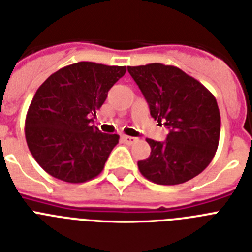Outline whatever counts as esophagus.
Here are the masks:
<instances>
[{
    "mask_svg": "<svg viewBox=\"0 0 252 252\" xmlns=\"http://www.w3.org/2000/svg\"><path fill=\"white\" fill-rule=\"evenodd\" d=\"M121 140L124 141L125 144H134L135 141H136V139L135 138H131V136H127V135H122L121 136Z\"/></svg>",
    "mask_w": 252,
    "mask_h": 252,
    "instance_id": "1",
    "label": "esophagus"
}]
</instances>
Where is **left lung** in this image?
Instances as JSON below:
<instances>
[{
  "mask_svg": "<svg viewBox=\"0 0 252 252\" xmlns=\"http://www.w3.org/2000/svg\"><path fill=\"white\" fill-rule=\"evenodd\" d=\"M149 105L151 116L168 128L165 141L147 139L151 156L138 162L141 175L161 186L186 183L213 161L220 136L216 99L178 66L152 63L127 66Z\"/></svg>",
  "mask_w": 252,
  "mask_h": 252,
  "instance_id": "1",
  "label": "left lung"
}]
</instances>
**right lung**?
<instances>
[{
  "mask_svg": "<svg viewBox=\"0 0 252 252\" xmlns=\"http://www.w3.org/2000/svg\"><path fill=\"white\" fill-rule=\"evenodd\" d=\"M125 73L126 66L80 62L53 73L38 87L27 112L26 139L47 174L66 183H85L103 171L120 136L100 132L91 117Z\"/></svg>",
  "mask_w": 252,
  "mask_h": 252,
  "instance_id": "add662e5",
  "label": "right lung"
}]
</instances>
